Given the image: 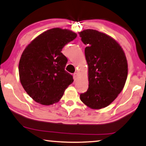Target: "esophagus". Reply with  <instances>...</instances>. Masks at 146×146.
Instances as JSON below:
<instances>
[{"label":"esophagus","mask_w":146,"mask_h":146,"mask_svg":"<svg viewBox=\"0 0 146 146\" xmlns=\"http://www.w3.org/2000/svg\"><path fill=\"white\" fill-rule=\"evenodd\" d=\"M77 77H78V73H73V78H74V79L76 80V79H77Z\"/></svg>","instance_id":"34e87169"}]
</instances>
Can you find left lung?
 I'll return each instance as SVG.
<instances>
[{
    "label": "left lung",
    "mask_w": 146,
    "mask_h": 146,
    "mask_svg": "<svg viewBox=\"0 0 146 146\" xmlns=\"http://www.w3.org/2000/svg\"><path fill=\"white\" fill-rule=\"evenodd\" d=\"M87 45L84 54L88 65V89L80 95L82 103L100 110L113 102L125 86L128 63L125 52L116 40L94 29L79 32Z\"/></svg>",
    "instance_id": "left-lung-1"
}]
</instances>
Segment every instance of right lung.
<instances>
[{"instance_id": "right-lung-1", "label": "right lung", "mask_w": 146, "mask_h": 146, "mask_svg": "<svg viewBox=\"0 0 146 146\" xmlns=\"http://www.w3.org/2000/svg\"><path fill=\"white\" fill-rule=\"evenodd\" d=\"M77 35L69 29L53 28L43 32L28 44L19 62V80L33 100L44 106L57 103L73 82L65 71L67 58L62 53Z\"/></svg>"}]
</instances>
